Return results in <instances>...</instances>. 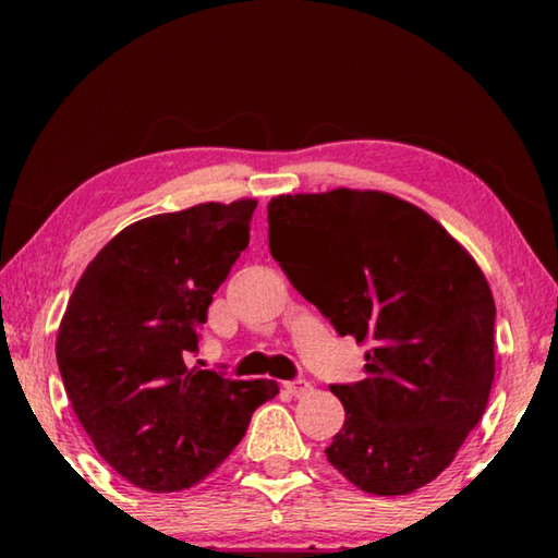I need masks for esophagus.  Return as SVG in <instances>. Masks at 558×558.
<instances>
[{"mask_svg":"<svg viewBox=\"0 0 558 558\" xmlns=\"http://www.w3.org/2000/svg\"><path fill=\"white\" fill-rule=\"evenodd\" d=\"M286 391L290 396H295V399H302V396H307L313 391V384L305 381V379H295V381H286Z\"/></svg>","mask_w":558,"mask_h":558,"instance_id":"obj_1","label":"esophagus"}]
</instances>
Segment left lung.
<instances>
[{
	"instance_id": "8db88e82",
	"label": "left lung",
	"mask_w": 558,
	"mask_h": 558,
	"mask_svg": "<svg viewBox=\"0 0 558 558\" xmlns=\"http://www.w3.org/2000/svg\"><path fill=\"white\" fill-rule=\"evenodd\" d=\"M268 243L292 288L366 344V379L332 386L347 415L327 460L369 495L428 485L493 389L485 272L433 216L376 189L272 196Z\"/></svg>"
}]
</instances>
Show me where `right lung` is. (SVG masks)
I'll use <instances>...</instances> for the list:
<instances>
[{
  "label": "right lung",
  "instance_id": "obj_1",
  "mask_svg": "<svg viewBox=\"0 0 558 558\" xmlns=\"http://www.w3.org/2000/svg\"><path fill=\"white\" fill-rule=\"evenodd\" d=\"M256 206L206 202L130 223L75 282L56 337L61 379L100 458L135 487L202 483L280 391L186 364Z\"/></svg>",
  "mask_w": 558,
  "mask_h": 558
}]
</instances>
